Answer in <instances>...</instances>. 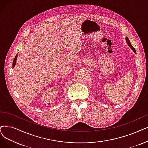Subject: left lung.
<instances>
[{"label":"left lung","instance_id":"1","mask_svg":"<svg viewBox=\"0 0 148 148\" xmlns=\"http://www.w3.org/2000/svg\"><path fill=\"white\" fill-rule=\"evenodd\" d=\"M126 42H127V45L130 47V48H131L134 51V53H136V50H135V49L134 48V47H132V45H131V42H130V41H129V40L128 39V38H127V37H126Z\"/></svg>","mask_w":148,"mask_h":148}]
</instances>
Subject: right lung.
<instances>
[{"mask_svg":"<svg viewBox=\"0 0 148 148\" xmlns=\"http://www.w3.org/2000/svg\"><path fill=\"white\" fill-rule=\"evenodd\" d=\"M17 55H18V53H17V54L16 55V56H15V58H14V61H13V68H14V67L15 66V65L16 64V61H17Z\"/></svg>","mask_w":148,"mask_h":148,"instance_id":"obj_1","label":"right lung"}]
</instances>
